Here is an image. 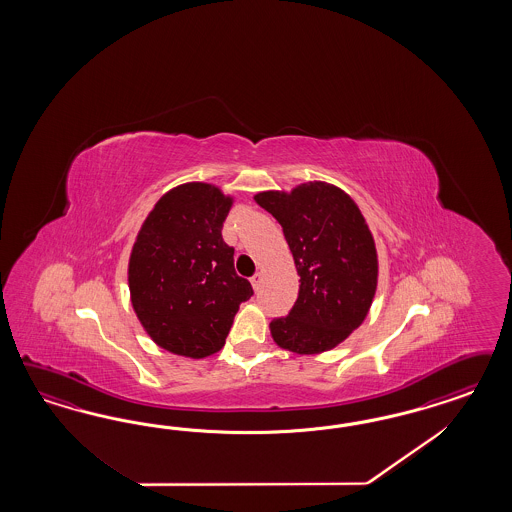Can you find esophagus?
<instances>
[{
    "label": "esophagus",
    "instance_id": "obj_1",
    "mask_svg": "<svg viewBox=\"0 0 512 512\" xmlns=\"http://www.w3.org/2000/svg\"><path fill=\"white\" fill-rule=\"evenodd\" d=\"M251 281V287L255 289V291H259L261 289V281H263V274L261 272H257L253 278L249 279Z\"/></svg>",
    "mask_w": 512,
    "mask_h": 512
}]
</instances>
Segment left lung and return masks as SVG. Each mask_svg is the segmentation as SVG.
<instances>
[{"label": "left lung", "instance_id": "1", "mask_svg": "<svg viewBox=\"0 0 512 512\" xmlns=\"http://www.w3.org/2000/svg\"><path fill=\"white\" fill-rule=\"evenodd\" d=\"M255 202L278 219L300 289L287 317L270 323L281 349L317 355L364 323L377 289V249L355 201L326 182L263 191Z\"/></svg>", "mask_w": 512, "mask_h": 512}]
</instances>
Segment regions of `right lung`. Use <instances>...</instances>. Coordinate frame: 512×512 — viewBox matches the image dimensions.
<instances>
[{
	"label": "right lung",
	"mask_w": 512,
	"mask_h": 512,
	"mask_svg": "<svg viewBox=\"0 0 512 512\" xmlns=\"http://www.w3.org/2000/svg\"><path fill=\"white\" fill-rule=\"evenodd\" d=\"M233 197L189 182L155 202L129 257L133 310L148 336L180 357L217 353L242 302L253 295L234 270V249L223 242Z\"/></svg>",
	"instance_id": "add662e5"
}]
</instances>
